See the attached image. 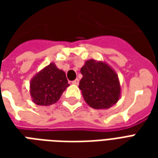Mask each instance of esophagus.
Instances as JSON below:
<instances>
[{
    "instance_id": "1",
    "label": "esophagus",
    "mask_w": 158,
    "mask_h": 158,
    "mask_svg": "<svg viewBox=\"0 0 158 158\" xmlns=\"http://www.w3.org/2000/svg\"><path fill=\"white\" fill-rule=\"evenodd\" d=\"M79 79H76L75 80L72 81V84L73 85H79Z\"/></svg>"
}]
</instances>
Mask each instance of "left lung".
<instances>
[{
	"instance_id": "obj_1",
	"label": "left lung",
	"mask_w": 158,
	"mask_h": 158,
	"mask_svg": "<svg viewBox=\"0 0 158 158\" xmlns=\"http://www.w3.org/2000/svg\"><path fill=\"white\" fill-rule=\"evenodd\" d=\"M83 78L79 89L86 103L95 109H106L118 101L120 85L118 76L106 63L89 60L80 70Z\"/></svg>"
}]
</instances>
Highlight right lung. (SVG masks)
Wrapping results in <instances>:
<instances>
[{
  "instance_id": "1",
  "label": "right lung",
  "mask_w": 158,
  "mask_h": 158,
  "mask_svg": "<svg viewBox=\"0 0 158 158\" xmlns=\"http://www.w3.org/2000/svg\"><path fill=\"white\" fill-rule=\"evenodd\" d=\"M69 85L65 73L51 63L31 80L30 94L33 102L40 106L52 105L60 99Z\"/></svg>"
}]
</instances>
